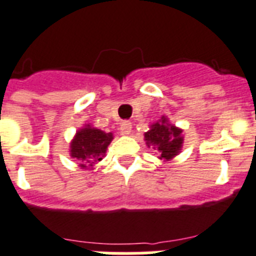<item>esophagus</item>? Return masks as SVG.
<instances>
[{
  "instance_id": "1",
  "label": "esophagus",
  "mask_w": 256,
  "mask_h": 256,
  "mask_svg": "<svg viewBox=\"0 0 256 256\" xmlns=\"http://www.w3.org/2000/svg\"><path fill=\"white\" fill-rule=\"evenodd\" d=\"M131 128H132L131 122L130 121H124L121 124V128H120V130H121L122 135H128L131 132Z\"/></svg>"
}]
</instances>
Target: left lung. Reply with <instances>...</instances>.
Listing matches in <instances>:
<instances>
[{
  "label": "left lung",
  "instance_id": "8db88e82",
  "mask_svg": "<svg viewBox=\"0 0 256 256\" xmlns=\"http://www.w3.org/2000/svg\"><path fill=\"white\" fill-rule=\"evenodd\" d=\"M183 130L171 125L165 116L150 126V131L144 134L146 146L158 150L160 160L168 161L180 152L183 146Z\"/></svg>",
  "mask_w": 256,
  "mask_h": 256
}]
</instances>
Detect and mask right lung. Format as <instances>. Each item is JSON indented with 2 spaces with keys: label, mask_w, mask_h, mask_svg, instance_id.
<instances>
[{
  "label": "right lung",
  "mask_w": 256,
  "mask_h": 256,
  "mask_svg": "<svg viewBox=\"0 0 256 256\" xmlns=\"http://www.w3.org/2000/svg\"><path fill=\"white\" fill-rule=\"evenodd\" d=\"M112 139V132H104L99 128L86 125L76 132L70 142V157L77 160L82 168H92L103 160Z\"/></svg>",
  "instance_id": "add662e5"
}]
</instances>
